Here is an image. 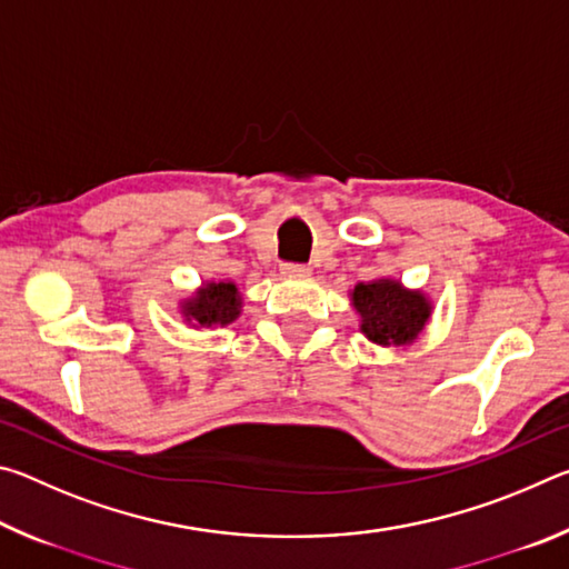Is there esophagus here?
Wrapping results in <instances>:
<instances>
[{"mask_svg": "<svg viewBox=\"0 0 569 569\" xmlns=\"http://www.w3.org/2000/svg\"><path fill=\"white\" fill-rule=\"evenodd\" d=\"M281 273L288 278H306V276H311V268L303 263H283Z\"/></svg>", "mask_w": 569, "mask_h": 569, "instance_id": "esophagus-1", "label": "esophagus"}]
</instances>
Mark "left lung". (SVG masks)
<instances>
[{"mask_svg": "<svg viewBox=\"0 0 569 569\" xmlns=\"http://www.w3.org/2000/svg\"><path fill=\"white\" fill-rule=\"evenodd\" d=\"M351 303L361 316V331L381 346L411 343L431 316L427 296L407 291L401 283L387 281V278L356 286Z\"/></svg>", "mask_w": 569, "mask_h": 569, "instance_id": "8db88e82", "label": "left lung"}]
</instances>
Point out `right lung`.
<instances>
[{"label": "right lung", "mask_w": 569, "mask_h": 569, "mask_svg": "<svg viewBox=\"0 0 569 569\" xmlns=\"http://www.w3.org/2000/svg\"><path fill=\"white\" fill-rule=\"evenodd\" d=\"M182 313L196 326H226L236 321L240 313V296L236 283H206V288H200L196 296L182 303Z\"/></svg>", "instance_id": "obj_1"}]
</instances>
